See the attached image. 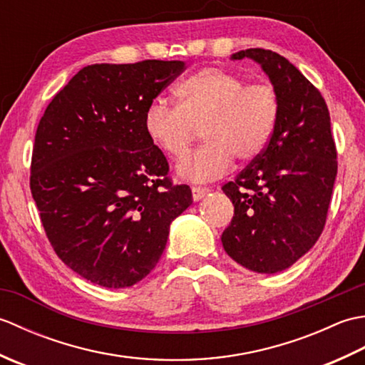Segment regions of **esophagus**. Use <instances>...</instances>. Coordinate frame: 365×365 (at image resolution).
Instances as JSON below:
<instances>
[{
	"label": "esophagus",
	"mask_w": 365,
	"mask_h": 365,
	"mask_svg": "<svg viewBox=\"0 0 365 365\" xmlns=\"http://www.w3.org/2000/svg\"><path fill=\"white\" fill-rule=\"evenodd\" d=\"M208 191H210V190H208L207 187H191L192 199H195V200H200L202 197H205Z\"/></svg>",
	"instance_id": "34e87169"
}]
</instances>
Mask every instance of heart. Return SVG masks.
I'll return each instance as SVG.
<instances>
[{
    "instance_id": "heart-1",
    "label": "heart",
    "mask_w": 365,
    "mask_h": 365,
    "mask_svg": "<svg viewBox=\"0 0 365 365\" xmlns=\"http://www.w3.org/2000/svg\"><path fill=\"white\" fill-rule=\"evenodd\" d=\"M177 103L155 98L144 113L150 143L170 158L190 150L197 130L205 144L177 166L190 182H208L224 175L234 158L250 163L267 149L281 113V98L273 84L247 83L245 76L207 67L175 88Z\"/></svg>"
}]
</instances>
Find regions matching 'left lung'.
I'll list each match as a JSON object with an SVG mask.
<instances>
[{
    "label": "left lung",
    "instance_id": "8db88e82",
    "mask_svg": "<svg viewBox=\"0 0 365 365\" xmlns=\"http://www.w3.org/2000/svg\"><path fill=\"white\" fill-rule=\"evenodd\" d=\"M232 58L257 61L281 98V113L267 149L234 182L222 185L234 218L221 242L240 265L273 274L293 265L323 232L337 149L327 102L297 67L263 48Z\"/></svg>",
    "mask_w": 365,
    "mask_h": 365
}]
</instances>
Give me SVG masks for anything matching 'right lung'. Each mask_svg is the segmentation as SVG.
I'll use <instances>...</instances> for the list:
<instances>
[{
  "label": "right lung",
  "mask_w": 365,
  "mask_h": 365,
  "mask_svg": "<svg viewBox=\"0 0 365 365\" xmlns=\"http://www.w3.org/2000/svg\"><path fill=\"white\" fill-rule=\"evenodd\" d=\"M185 68L160 59L88 66L38 122L31 195L54 252L91 282L123 289L144 279L192 202L144 130L147 106Z\"/></svg>",
  "instance_id": "1"
}]
</instances>
